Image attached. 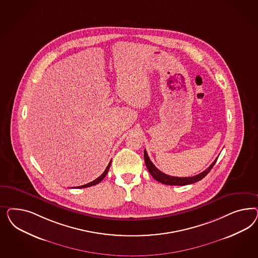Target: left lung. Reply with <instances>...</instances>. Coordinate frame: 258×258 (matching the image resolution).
<instances>
[{
    "label": "left lung",
    "instance_id": "8db88e82",
    "mask_svg": "<svg viewBox=\"0 0 258 258\" xmlns=\"http://www.w3.org/2000/svg\"><path fill=\"white\" fill-rule=\"evenodd\" d=\"M144 158H145V163L146 165L149 169V173L151 174V176L158 180L159 182H162L164 184L166 185H187V184H191V183H194L197 182L199 180H203V178L210 172L213 166L216 164L218 158L214 161V163L204 171L193 176V177H186V178H180V177H173V176H169V175H166L162 171H160L156 166L154 164H152V162L150 161L149 155L145 149L144 151Z\"/></svg>",
    "mask_w": 258,
    "mask_h": 258
}]
</instances>
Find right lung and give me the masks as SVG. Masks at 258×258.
<instances>
[{
  "instance_id": "right-lung-1",
  "label": "right lung",
  "mask_w": 258,
  "mask_h": 258,
  "mask_svg": "<svg viewBox=\"0 0 258 258\" xmlns=\"http://www.w3.org/2000/svg\"><path fill=\"white\" fill-rule=\"evenodd\" d=\"M110 164H111V161L109 162V164H108V166H107V168L105 169V171L102 173L101 176H99L97 179H95V180H93V181H91V182H89V183H87V184H84V185H81V186H77V187L75 188H86L90 187V186H93V185H95V184H97V183H99L100 181H101L104 178H105V176L108 174V171H109V167H110Z\"/></svg>"
}]
</instances>
